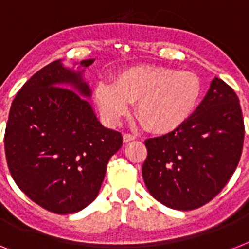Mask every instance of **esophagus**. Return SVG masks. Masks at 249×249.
<instances>
[{
  "instance_id": "esophagus-1",
  "label": "esophagus",
  "mask_w": 249,
  "mask_h": 249,
  "mask_svg": "<svg viewBox=\"0 0 249 249\" xmlns=\"http://www.w3.org/2000/svg\"><path fill=\"white\" fill-rule=\"evenodd\" d=\"M133 140H136V136H133L130 133H124V134H123V141H124V143H128V142H130V141Z\"/></svg>"
}]
</instances>
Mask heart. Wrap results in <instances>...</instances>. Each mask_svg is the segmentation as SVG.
<instances>
[{"mask_svg": "<svg viewBox=\"0 0 249 249\" xmlns=\"http://www.w3.org/2000/svg\"><path fill=\"white\" fill-rule=\"evenodd\" d=\"M203 83L193 71L141 64L119 73L115 83L99 81L94 99L106 123L119 124L136 101V115L154 133H169L185 124L196 109Z\"/></svg>", "mask_w": 249, "mask_h": 249, "instance_id": "obj_1", "label": "heart"}]
</instances>
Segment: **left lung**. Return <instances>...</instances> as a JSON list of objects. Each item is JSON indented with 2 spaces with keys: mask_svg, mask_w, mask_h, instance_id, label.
Segmentation results:
<instances>
[{
  "mask_svg": "<svg viewBox=\"0 0 249 249\" xmlns=\"http://www.w3.org/2000/svg\"><path fill=\"white\" fill-rule=\"evenodd\" d=\"M244 121L235 91L221 79L190 119L165 136L144 141L146 187L161 204L191 211L211 201L228 183L240 160Z\"/></svg>",
  "mask_w": 249,
  "mask_h": 249,
  "instance_id": "left-lung-1",
  "label": "left lung"
}]
</instances>
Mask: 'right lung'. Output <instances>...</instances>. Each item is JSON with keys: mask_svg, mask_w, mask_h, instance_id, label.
<instances>
[{"mask_svg": "<svg viewBox=\"0 0 249 249\" xmlns=\"http://www.w3.org/2000/svg\"><path fill=\"white\" fill-rule=\"evenodd\" d=\"M93 62L81 60L77 71L62 59L41 68L18 91L6 124L14 181L58 214L79 212L98 196L109 158L123 146L121 133L103 126L88 101L83 73Z\"/></svg>", "mask_w": 249, "mask_h": 249, "instance_id": "right-lung-1", "label": "right lung"}]
</instances>
